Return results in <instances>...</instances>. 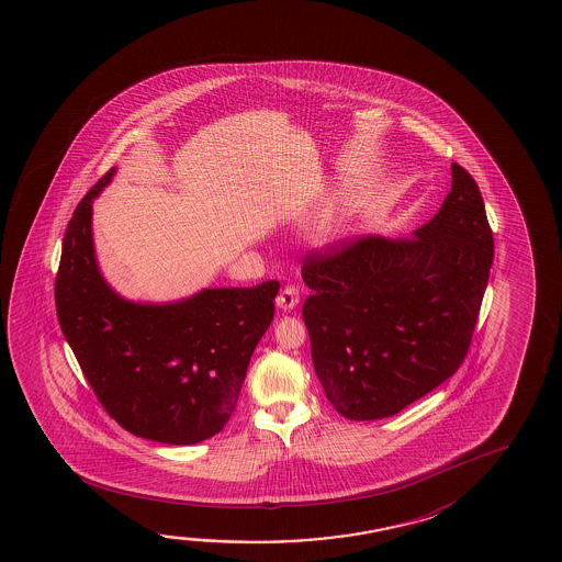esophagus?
Wrapping results in <instances>:
<instances>
[{
  "label": "esophagus",
  "mask_w": 562,
  "mask_h": 562,
  "mask_svg": "<svg viewBox=\"0 0 562 562\" xmlns=\"http://www.w3.org/2000/svg\"><path fill=\"white\" fill-rule=\"evenodd\" d=\"M297 304H300V290L295 285H285L284 290L278 294V307L282 312H292Z\"/></svg>",
  "instance_id": "1"
}]
</instances>
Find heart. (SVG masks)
Returning a JSON list of instances; mask_svg holds the SVG:
<instances>
[{
	"instance_id": "obj_1",
	"label": "heart",
	"mask_w": 562,
	"mask_h": 562,
	"mask_svg": "<svg viewBox=\"0 0 562 562\" xmlns=\"http://www.w3.org/2000/svg\"><path fill=\"white\" fill-rule=\"evenodd\" d=\"M339 227V220H337V217H333L331 222L327 223V227H325V237H327V235H333V233H337Z\"/></svg>"
}]
</instances>
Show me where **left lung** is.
Segmentation results:
<instances>
[{
  "label": "left lung",
  "mask_w": 562,
  "mask_h": 562,
  "mask_svg": "<svg viewBox=\"0 0 562 562\" xmlns=\"http://www.w3.org/2000/svg\"><path fill=\"white\" fill-rule=\"evenodd\" d=\"M451 172L441 210L412 239L369 235L305 257L313 369L347 419L402 412L469 352L494 237L474 178L457 162Z\"/></svg>",
  "instance_id": "8db88e82"
}]
</instances>
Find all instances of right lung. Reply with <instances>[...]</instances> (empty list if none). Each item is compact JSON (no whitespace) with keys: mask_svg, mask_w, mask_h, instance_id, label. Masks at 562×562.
<instances>
[{"mask_svg":"<svg viewBox=\"0 0 562 562\" xmlns=\"http://www.w3.org/2000/svg\"><path fill=\"white\" fill-rule=\"evenodd\" d=\"M113 175L83 195L68 223L55 284L60 329L123 429L166 445L205 441L235 412L280 284L205 288L168 304L121 297L102 277L92 237L93 198Z\"/></svg>","mask_w":562,"mask_h":562,"instance_id":"add662e5","label":"right lung"}]
</instances>
